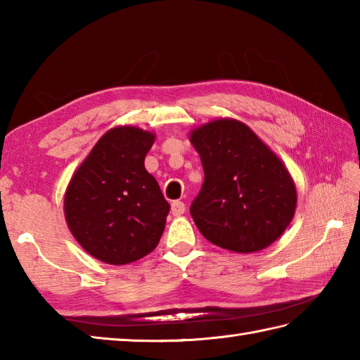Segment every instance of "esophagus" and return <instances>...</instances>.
I'll return each instance as SVG.
<instances>
[{"instance_id": "obj_1", "label": "esophagus", "mask_w": 360, "mask_h": 360, "mask_svg": "<svg viewBox=\"0 0 360 360\" xmlns=\"http://www.w3.org/2000/svg\"><path fill=\"white\" fill-rule=\"evenodd\" d=\"M186 212V204L182 201H173L172 202V213L174 217H179Z\"/></svg>"}]
</instances>
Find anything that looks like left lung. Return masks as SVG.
Returning a JSON list of instances; mask_svg holds the SVG:
<instances>
[{"mask_svg": "<svg viewBox=\"0 0 360 360\" xmlns=\"http://www.w3.org/2000/svg\"><path fill=\"white\" fill-rule=\"evenodd\" d=\"M204 182L190 205L196 227L217 246L249 254L269 246L294 217L297 192L285 165L249 127L219 119L190 134Z\"/></svg>", "mask_w": 360, "mask_h": 360, "instance_id": "obj_1", "label": "left lung"}]
</instances>
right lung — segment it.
I'll return each mask as SVG.
<instances>
[{"mask_svg":"<svg viewBox=\"0 0 360 360\" xmlns=\"http://www.w3.org/2000/svg\"><path fill=\"white\" fill-rule=\"evenodd\" d=\"M155 136L134 127L112 128L75 172L65 195L74 238L108 264L136 262L162 236L170 204L143 160Z\"/></svg>","mask_w":360,"mask_h":360,"instance_id":"obj_1","label":"right lung"}]
</instances>
